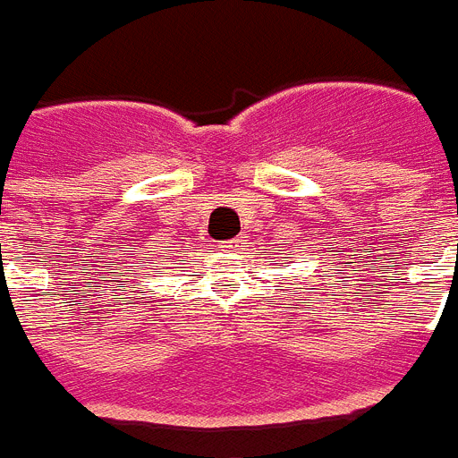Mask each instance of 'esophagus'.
Instances as JSON below:
<instances>
[{"label":"esophagus","mask_w":458,"mask_h":458,"mask_svg":"<svg viewBox=\"0 0 458 458\" xmlns=\"http://www.w3.org/2000/svg\"><path fill=\"white\" fill-rule=\"evenodd\" d=\"M242 244V240H237V237H233V240H225L221 242V249H225V251H235L237 247Z\"/></svg>","instance_id":"1"}]
</instances>
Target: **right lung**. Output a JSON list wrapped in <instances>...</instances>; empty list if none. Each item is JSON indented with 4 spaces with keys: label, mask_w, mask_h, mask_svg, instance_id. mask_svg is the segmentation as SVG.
<instances>
[{
    "label": "right lung",
    "mask_w": 458,
    "mask_h": 458,
    "mask_svg": "<svg viewBox=\"0 0 458 458\" xmlns=\"http://www.w3.org/2000/svg\"><path fill=\"white\" fill-rule=\"evenodd\" d=\"M132 259H134V260H141V253H137V256H134V253H132ZM134 260H130L133 265L130 266L128 263V267H140V265H134Z\"/></svg>",
    "instance_id": "right-lung-1"
}]
</instances>
